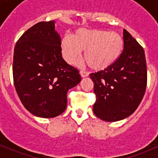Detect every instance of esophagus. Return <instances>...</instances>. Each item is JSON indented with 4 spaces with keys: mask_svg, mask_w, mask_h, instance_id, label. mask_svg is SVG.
<instances>
[{
    "mask_svg": "<svg viewBox=\"0 0 158 158\" xmlns=\"http://www.w3.org/2000/svg\"><path fill=\"white\" fill-rule=\"evenodd\" d=\"M80 74L81 76V77H86L89 76V72H86L85 70H81L80 71Z\"/></svg>",
    "mask_w": 158,
    "mask_h": 158,
    "instance_id": "esophagus-1",
    "label": "esophagus"
}]
</instances>
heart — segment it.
<instances>
[{
	"instance_id": "1",
	"label": "heart",
	"mask_w": 158,
	"mask_h": 158,
	"mask_svg": "<svg viewBox=\"0 0 158 158\" xmlns=\"http://www.w3.org/2000/svg\"><path fill=\"white\" fill-rule=\"evenodd\" d=\"M60 49L68 63H74L85 50L84 58L95 70L107 69L116 62L122 54L123 40L115 31L100 29H78L60 41Z\"/></svg>"
}]
</instances>
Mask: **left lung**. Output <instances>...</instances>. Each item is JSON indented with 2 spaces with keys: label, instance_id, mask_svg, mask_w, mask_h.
Instances as JSON below:
<instances>
[{
  "label": "left lung",
  "instance_id": "left-lung-1",
  "mask_svg": "<svg viewBox=\"0 0 158 158\" xmlns=\"http://www.w3.org/2000/svg\"><path fill=\"white\" fill-rule=\"evenodd\" d=\"M123 51L107 69L90 73L96 102L93 112L107 122L122 120L135 112L146 89L147 69L142 46L123 30Z\"/></svg>",
  "mask_w": 158,
  "mask_h": 158
}]
</instances>
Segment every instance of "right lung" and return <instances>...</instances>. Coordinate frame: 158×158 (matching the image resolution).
<instances>
[{
	"label": "right lung",
	"mask_w": 158,
	"mask_h": 158,
	"mask_svg": "<svg viewBox=\"0 0 158 158\" xmlns=\"http://www.w3.org/2000/svg\"><path fill=\"white\" fill-rule=\"evenodd\" d=\"M54 23L43 21L32 26L14 49L16 91L25 108L40 118L61 115L66 108L67 92L81 80L78 69L62 58Z\"/></svg>",
	"instance_id": "1"
}]
</instances>
